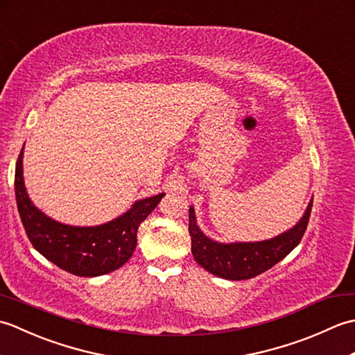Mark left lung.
Listing matches in <instances>:
<instances>
[{"instance_id": "obj_1", "label": "left lung", "mask_w": 355, "mask_h": 355, "mask_svg": "<svg viewBox=\"0 0 355 355\" xmlns=\"http://www.w3.org/2000/svg\"><path fill=\"white\" fill-rule=\"evenodd\" d=\"M313 201L308 205L304 216L294 225L267 241L258 243H230L223 244L207 238L197 225L195 210L189 209V233L192 238V254L209 273L229 281H243L258 276L282 261L300 241L310 221Z\"/></svg>"}]
</instances>
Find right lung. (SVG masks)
<instances>
[{
	"label": "right lung",
	"mask_w": 355,
	"mask_h": 355,
	"mask_svg": "<svg viewBox=\"0 0 355 355\" xmlns=\"http://www.w3.org/2000/svg\"><path fill=\"white\" fill-rule=\"evenodd\" d=\"M22 150L15 169L17 206L30 243L44 258L71 275L94 277L120 268L137 245L141 221L157 207L164 193L135 201L122 216L93 227H76L51 220L30 201L22 177Z\"/></svg>",
	"instance_id": "add662e5"
}]
</instances>
